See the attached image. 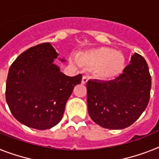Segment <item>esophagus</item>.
I'll use <instances>...</instances> for the list:
<instances>
[{"label": "esophagus", "instance_id": "esophagus-1", "mask_svg": "<svg viewBox=\"0 0 159 159\" xmlns=\"http://www.w3.org/2000/svg\"><path fill=\"white\" fill-rule=\"evenodd\" d=\"M88 82V78L86 77V76H83L82 78V84H86V82Z\"/></svg>", "mask_w": 159, "mask_h": 159}]
</instances>
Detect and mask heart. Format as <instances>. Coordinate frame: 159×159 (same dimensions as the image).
<instances>
[{
    "mask_svg": "<svg viewBox=\"0 0 159 159\" xmlns=\"http://www.w3.org/2000/svg\"><path fill=\"white\" fill-rule=\"evenodd\" d=\"M77 61L92 68L94 75L101 80H112L118 77L125 66L124 55L108 47H98L79 53Z\"/></svg>",
    "mask_w": 159,
    "mask_h": 159,
    "instance_id": "heart-1",
    "label": "heart"
}]
</instances>
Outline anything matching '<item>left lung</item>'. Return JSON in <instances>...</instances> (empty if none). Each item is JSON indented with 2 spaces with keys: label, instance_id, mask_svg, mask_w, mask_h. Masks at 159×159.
Wrapping results in <instances>:
<instances>
[{
  "label": "left lung",
  "instance_id": "left-lung-1",
  "mask_svg": "<svg viewBox=\"0 0 159 159\" xmlns=\"http://www.w3.org/2000/svg\"><path fill=\"white\" fill-rule=\"evenodd\" d=\"M87 107L99 126L118 130L131 126L146 109L151 76L145 59L135 53L122 73L111 81L89 80Z\"/></svg>",
  "mask_w": 159,
  "mask_h": 159
}]
</instances>
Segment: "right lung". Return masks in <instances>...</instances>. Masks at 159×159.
I'll list each match as a JSON object with an SVG mask.
<instances>
[{
    "label": "right lung",
    "mask_w": 159,
    "mask_h": 159,
    "mask_svg": "<svg viewBox=\"0 0 159 159\" xmlns=\"http://www.w3.org/2000/svg\"><path fill=\"white\" fill-rule=\"evenodd\" d=\"M58 55L50 43L39 44L22 53L9 69L6 102L13 116L28 127L57 125L74 86L81 83L82 74L68 77L60 72L54 63Z\"/></svg>",
    "instance_id": "obj_1"
}]
</instances>
